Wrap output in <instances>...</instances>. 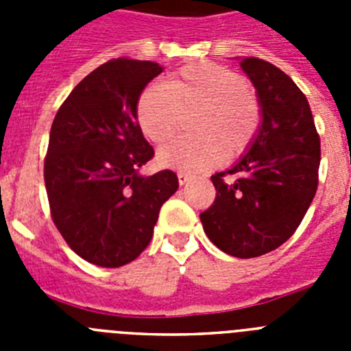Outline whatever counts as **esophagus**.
<instances>
[{
    "label": "esophagus",
    "instance_id": "1",
    "mask_svg": "<svg viewBox=\"0 0 351 351\" xmlns=\"http://www.w3.org/2000/svg\"><path fill=\"white\" fill-rule=\"evenodd\" d=\"M178 179H179V184H181V186H184V184H188V182H190L191 179H193V178H191L190 173H186V172H179V173H178Z\"/></svg>",
    "mask_w": 351,
    "mask_h": 351
}]
</instances>
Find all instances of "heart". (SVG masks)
I'll return each instance as SVG.
<instances>
[{
    "label": "heart",
    "instance_id": "b5f03b06",
    "mask_svg": "<svg viewBox=\"0 0 351 351\" xmlns=\"http://www.w3.org/2000/svg\"><path fill=\"white\" fill-rule=\"evenodd\" d=\"M197 110L191 132L197 137L173 141L158 153L161 165L182 172H202L225 158L243 154L255 141L262 108L246 79L210 61H198L151 84L137 101L141 130L154 144H165L178 133L182 114Z\"/></svg>",
    "mask_w": 351,
    "mask_h": 351
}]
</instances>
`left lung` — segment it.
<instances>
[{"label":"left lung","instance_id":"obj_1","mask_svg":"<svg viewBox=\"0 0 351 351\" xmlns=\"http://www.w3.org/2000/svg\"><path fill=\"white\" fill-rule=\"evenodd\" d=\"M241 68L256 89L262 123L247 153L210 178L216 198L200 221L214 246L253 258L287 243L311 206L320 137L308 98L285 71L258 58H243Z\"/></svg>","mask_w":351,"mask_h":351}]
</instances>
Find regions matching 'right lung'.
Wrapping results in <instances>:
<instances>
[{"mask_svg": "<svg viewBox=\"0 0 351 351\" xmlns=\"http://www.w3.org/2000/svg\"><path fill=\"white\" fill-rule=\"evenodd\" d=\"M163 68L117 58L84 77L54 117L43 165L54 225L86 262L121 267L153 237L179 188L172 170L141 176L154 156L137 121L141 93Z\"/></svg>", "mask_w": 351, "mask_h": 351, "instance_id": "add662e5", "label": "right lung"}]
</instances>
